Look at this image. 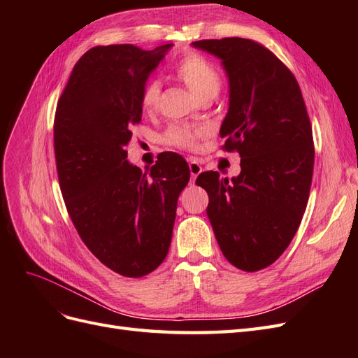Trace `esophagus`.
Wrapping results in <instances>:
<instances>
[{
	"instance_id": "1",
	"label": "esophagus",
	"mask_w": 358,
	"mask_h": 358,
	"mask_svg": "<svg viewBox=\"0 0 358 358\" xmlns=\"http://www.w3.org/2000/svg\"><path fill=\"white\" fill-rule=\"evenodd\" d=\"M189 171H191L192 179H196L200 175V173L203 171V167L200 166V162H197L196 159H191L189 161Z\"/></svg>"
}]
</instances>
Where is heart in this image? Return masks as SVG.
<instances>
[{
	"mask_svg": "<svg viewBox=\"0 0 358 358\" xmlns=\"http://www.w3.org/2000/svg\"><path fill=\"white\" fill-rule=\"evenodd\" d=\"M173 73L188 86L199 100L206 95H216L221 88V78L218 70L213 67V64L197 55V53H189V55L178 61L175 69H173ZM159 82L149 80L142 91V96H140V104H142L145 112H152L155 109L159 101ZM203 136V128L173 124L166 131L164 140L170 146L180 149H196L199 145V138Z\"/></svg>",
	"mask_w": 358,
	"mask_h": 358,
	"instance_id": "1",
	"label": "heart"
}]
</instances>
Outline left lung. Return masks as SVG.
Returning a JSON list of instances; mask_svg holds the SVG:
<instances>
[{"label": "left lung", "mask_w": 358, "mask_h": 358, "mask_svg": "<svg viewBox=\"0 0 358 358\" xmlns=\"http://www.w3.org/2000/svg\"><path fill=\"white\" fill-rule=\"evenodd\" d=\"M192 46L221 59L229 110L220 134L241 155V175L200 173L209 221L224 257L245 272L282 255L305 213L313 173V138L300 86L264 46L248 38L200 40Z\"/></svg>", "instance_id": "left-lung-1"}]
</instances>
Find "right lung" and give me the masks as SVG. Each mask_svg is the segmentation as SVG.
I'll use <instances>...</instances> for the list:
<instances>
[{"instance_id":"obj_1","label":"right lung","mask_w":358,"mask_h":358,"mask_svg":"<svg viewBox=\"0 0 358 358\" xmlns=\"http://www.w3.org/2000/svg\"><path fill=\"white\" fill-rule=\"evenodd\" d=\"M171 46L90 49L57 106L53 143L70 218L90 251L127 278H142L164 262L179 194L189 180L179 154H159L143 173L125 150L142 121V91Z\"/></svg>"}]
</instances>
